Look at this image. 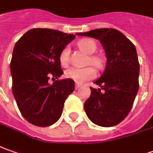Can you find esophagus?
<instances>
[{
	"instance_id": "obj_1",
	"label": "esophagus",
	"mask_w": 153,
	"mask_h": 153,
	"mask_svg": "<svg viewBox=\"0 0 153 153\" xmlns=\"http://www.w3.org/2000/svg\"><path fill=\"white\" fill-rule=\"evenodd\" d=\"M81 87H82L81 84H76V89H78V88H80Z\"/></svg>"
}]
</instances>
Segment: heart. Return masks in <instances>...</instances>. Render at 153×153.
<instances>
[{
  "label": "heart",
  "instance_id": "b5f03b06",
  "mask_svg": "<svg viewBox=\"0 0 153 153\" xmlns=\"http://www.w3.org/2000/svg\"><path fill=\"white\" fill-rule=\"evenodd\" d=\"M79 48L82 49L83 51H85L90 56V62L91 63L95 66L97 68H102L103 65L102 59L100 56L91 55L95 53V51H97V44L93 40L91 39H82L81 41H79L78 43ZM69 53L70 50L69 47H65L61 52L60 55V62L62 64V66H66L69 63ZM66 76L67 78H70L73 80L76 83H82L83 82L90 80V79L94 78L96 76V71L93 67L88 66V67H84V68H77V67H71L69 68L66 71Z\"/></svg>",
  "mask_w": 153,
  "mask_h": 153
}]
</instances>
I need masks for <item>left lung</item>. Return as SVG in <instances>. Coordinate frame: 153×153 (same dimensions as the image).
Wrapping results in <instances>:
<instances>
[{
    "mask_svg": "<svg viewBox=\"0 0 153 153\" xmlns=\"http://www.w3.org/2000/svg\"><path fill=\"white\" fill-rule=\"evenodd\" d=\"M97 39L107 56L103 74L91 87V96L84 103L88 118L104 127L123 122L130 112L139 88L138 62L136 47L129 39L113 28H101L76 33Z\"/></svg>",
    "mask_w": 153,
    "mask_h": 153,
    "instance_id": "8db88e82",
    "label": "left lung"
}]
</instances>
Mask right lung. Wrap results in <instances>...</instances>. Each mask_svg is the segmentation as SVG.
Segmentation results:
<instances>
[{
    "instance_id": "1",
    "label": "right lung",
    "mask_w": 153,
    "mask_h": 153,
    "mask_svg": "<svg viewBox=\"0 0 153 153\" xmlns=\"http://www.w3.org/2000/svg\"><path fill=\"white\" fill-rule=\"evenodd\" d=\"M75 37L60 30L35 28L15 45L10 62L12 92L23 117L35 126L48 127L56 123L66 99L74 91L71 79L52 84L49 79L63 74L60 55Z\"/></svg>"
}]
</instances>
